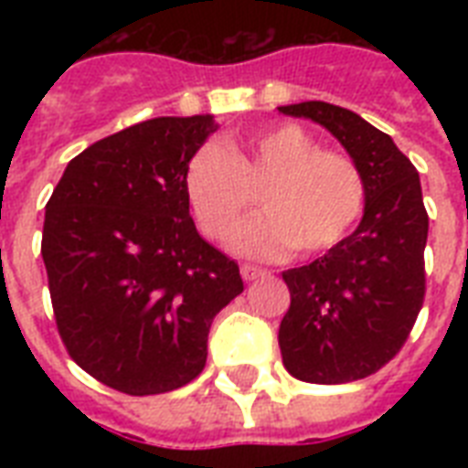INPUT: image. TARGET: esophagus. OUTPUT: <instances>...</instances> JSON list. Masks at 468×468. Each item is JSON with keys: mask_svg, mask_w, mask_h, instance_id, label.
Masks as SVG:
<instances>
[{"mask_svg": "<svg viewBox=\"0 0 468 468\" xmlns=\"http://www.w3.org/2000/svg\"><path fill=\"white\" fill-rule=\"evenodd\" d=\"M240 274L245 282H255V279L264 277V270H260V267H252V264H242Z\"/></svg>", "mask_w": 468, "mask_h": 468, "instance_id": "esophagus-1", "label": "esophagus"}]
</instances>
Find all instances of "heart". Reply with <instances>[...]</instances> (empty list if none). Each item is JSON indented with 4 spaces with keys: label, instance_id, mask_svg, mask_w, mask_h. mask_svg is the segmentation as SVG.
<instances>
[{
    "label": "heart",
    "instance_id": "heart-1",
    "mask_svg": "<svg viewBox=\"0 0 468 468\" xmlns=\"http://www.w3.org/2000/svg\"><path fill=\"white\" fill-rule=\"evenodd\" d=\"M260 197L264 213L245 220L230 245L250 257L296 248L318 255L347 238L364 211L367 184L352 157L320 150L296 123H279L223 143H206L184 167V194L198 228L223 238Z\"/></svg>",
    "mask_w": 468,
    "mask_h": 468
}]
</instances>
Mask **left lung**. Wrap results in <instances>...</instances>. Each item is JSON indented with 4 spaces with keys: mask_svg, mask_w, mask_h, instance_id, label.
Returning a JSON list of instances; mask_svg holds the SVG:
<instances>
[{
    "mask_svg": "<svg viewBox=\"0 0 468 468\" xmlns=\"http://www.w3.org/2000/svg\"><path fill=\"white\" fill-rule=\"evenodd\" d=\"M279 112L327 128L367 184L355 233L282 274L292 293L279 325L286 371L308 384H347L399 355L425 301L428 211L420 176L391 135L349 109L301 101Z\"/></svg>",
    "mask_w": 468,
    "mask_h": 468,
    "instance_id": "left-lung-1",
    "label": "left lung"
}]
</instances>
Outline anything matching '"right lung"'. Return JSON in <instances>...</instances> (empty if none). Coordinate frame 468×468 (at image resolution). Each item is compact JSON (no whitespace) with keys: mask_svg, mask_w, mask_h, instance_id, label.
Segmentation results:
<instances>
[{"mask_svg":"<svg viewBox=\"0 0 468 468\" xmlns=\"http://www.w3.org/2000/svg\"><path fill=\"white\" fill-rule=\"evenodd\" d=\"M213 116L143 121L80 153L46 204L40 255L55 323L90 377L128 396L204 371L208 330L242 293L238 264L197 233L184 167Z\"/></svg>","mask_w":468,"mask_h":468,"instance_id":"add662e5","label":"right lung"}]
</instances>
